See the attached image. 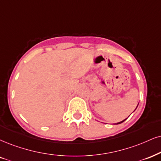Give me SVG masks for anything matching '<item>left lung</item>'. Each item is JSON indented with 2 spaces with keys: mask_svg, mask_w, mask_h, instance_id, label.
I'll return each instance as SVG.
<instances>
[{
  "mask_svg": "<svg viewBox=\"0 0 161 161\" xmlns=\"http://www.w3.org/2000/svg\"><path fill=\"white\" fill-rule=\"evenodd\" d=\"M138 104H137V106H136V108H137V107H138ZM136 109H135V110H136ZM127 119H128V118H127ZM127 119H124V120H122V121H121V122H117V123H116V125L121 124V123H122L123 122H125V120Z\"/></svg>",
  "mask_w": 161,
  "mask_h": 161,
  "instance_id": "8db88e82",
  "label": "left lung"
}]
</instances>
